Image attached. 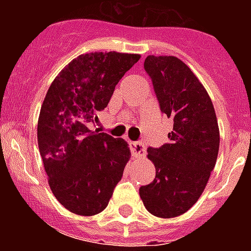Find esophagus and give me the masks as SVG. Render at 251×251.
Masks as SVG:
<instances>
[{
	"instance_id": "34e87169",
	"label": "esophagus",
	"mask_w": 251,
	"mask_h": 251,
	"mask_svg": "<svg viewBox=\"0 0 251 251\" xmlns=\"http://www.w3.org/2000/svg\"><path fill=\"white\" fill-rule=\"evenodd\" d=\"M130 150H132L133 156L143 157L146 154V147L141 142H130Z\"/></svg>"
}]
</instances>
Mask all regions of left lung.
Instances as JSON below:
<instances>
[{
  "instance_id": "1",
  "label": "left lung",
  "mask_w": 251,
  "mask_h": 251,
  "mask_svg": "<svg viewBox=\"0 0 251 251\" xmlns=\"http://www.w3.org/2000/svg\"><path fill=\"white\" fill-rule=\"evenodd\" d=\"M145 69L174 128L166 145L147 150L156 177L139 188V196L151 214L171 219L188 211L202 195L219 154L220 130L210 95L182 60L148 55Z\"/></svg>"
}]
</instances>
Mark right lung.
Returning <instances> with one entry per match:
<instances>
[{"label":"right lung","instance_id":"right-lung-1","mask_svg":"<svg viewBox=\"0 0 251 251\" xmlns=\"http://www.w3.org/2000/svg\"><path fill=\"white\" fill-rule=\"evenodd\" d=\"M139 54L75 57L51 83L40 109L37 142L51 191L66 210L93 216L108 206L130 158L122 138L90 129Z\"/></svg>","mask_w":251,"mask_h":251}]
</instances>
